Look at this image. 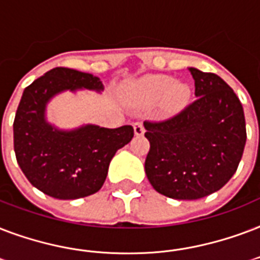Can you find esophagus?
Masks as SVG:
<instances>
[{"mask_svg":"<svg viewBox=\"0 0 260 260\" xmlns=\"http://www.w3.org/2000/svg\"><path fill=\"white\" fill-rule=\"evenodd\" d=\"M133 127H134V134H136V136H142L145 133L144 124L141 123V122H136V123L133 124Z\"/></svg>","mask_w":260,"mask_h":260,"instance_id":"esophagus-1","label":"esophagus"}]
</instances>
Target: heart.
Listing matches in <instances>:
<instances>
[{
  "label": "heart",
  "instance_id": "obj_1",
  "mask_svg": "<svg viewBox=\"0 0 260 260\" xmlns=\"http://www.w3.org/2000/svg\"><path fill=\"white\" fill-rule=\"evenodd\" d=\"M133 92L140 102L152 104L158 100L164 103V107L170 111H178L188 102L191 94L190 86L183 82H175L168 76L153 74L137 81Z\"/></svg>",
  "mask_w": 260,
  "mask_h": 260
}]
</instances>
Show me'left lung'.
I'll return each mask as SVG.
<instances>
[{"label":"left lung","instance_id":"obj_1","mask_svg":"<svg viewBox=\"0 0 260 260\" xmlns=\"http://www.w3.org/2000/svg\"><path fill=\"white\" fill-rule=\"evenodd\" d=\"M194 102L162 120H145V172L153 188L174 199H199L224 187L236 172L247 132L243 106L214 73L190 68Z\"/></svg>","mask_w":260,"mask_h":260}]
</instances>
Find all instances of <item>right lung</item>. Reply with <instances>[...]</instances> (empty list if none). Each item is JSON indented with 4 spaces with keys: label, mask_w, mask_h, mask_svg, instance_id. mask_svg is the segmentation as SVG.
<instances>
[{
    "label": "right lung",
    "mask_w": 260,
    "mask_h": 260,
    "mask_svg": "<svg viewBox=\"0 0 260 260\" xmlns=\"http://www.w3.org/2000/svg\"><path fill=\"white\" fill-rule=\"evenodd\" d=\"M103 90L100 78L69 68H55L23 92L13 122L17 162L32 186L57 199H77L98 192L116 150L134 137L132 126L118 128L86 124L61 132L44 119L46 104L62 90Z\"/></svg>",
    "instance_id": "right-lung-1"
}]
</instances>
